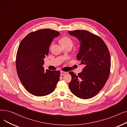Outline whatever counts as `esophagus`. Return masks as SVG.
<instances>
[{
    "label": "esophagus",
    "instance_id": "34e87169",
    "mask_svg": "<svg viewBox=\"0 0 127 127\" xmlns=\"http://www.w3.org/2000/svg\"><path fill=\"white\" fill-rule=\"evenodd\" d=\"M66 74V72H65V71H61V76H63V75H65Z\"/></svg>",
    "mask_w": 127,
    "mask_h": 127
}]
</instances>
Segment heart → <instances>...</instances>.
I'll list each match as a JSON object with an SVG mask.
<instances>
[{
    "mask_svg": "<svg viewBox=\"0 0 127 127\" xmlns=\"http://www.w3.org/2000/svg\"><path fill=\"white\" fill-rule=\"evenodd\" d=\"M60 43L62 46L70 45L72 46L73 45V41L69 37L64 36L62 37L60 39Z\"/></svg>",
    "mask_w": 127,
    "mask_h": 127,
    "instance_id": "1",
    "label": "heart"
}]
</instances>
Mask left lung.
<instances>
[{
	"label": "left lung",
	"instance_id": "1",
	"mask_svg": "<svg viewBox=\"0 0 127 127\" xmlns=\"http://www.w3.org/2000/svg\"><path fill=\"white\" fill-rule=\"evenodd\" d=\"M80 42V49L77 55L84 65L82 71L78 75L69 73L71 80L69 83L71 92L78 98H91L101 91L109 77L111 58L109 49L103 40L86 30L68 31Z\"/></svg>",
	"mask_w": 127,
	"mask_h": 127
}]
</instances>
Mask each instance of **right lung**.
Returning a JSON list of instances; mask_svg holds the SVG:
<instances>
[{
    "mask_svg": "<svg viewBox=\"0 0 127 127\" xmlns=\"http://www.w3.org/2000/svg\"><path fill=\"white\" fill-rule=\"evenodd\" d=\"M58 31L45 29L30 33L20 43L17 51L16 67L20 81L33 95L44 96L55 91L60 79L59 70H44V59Z\"/></svg>",
    "mask_w": 127,
    "mask_h": 127,
    "instance_id": "obj_1",
    "label": "right lung"
}]
</instances>
